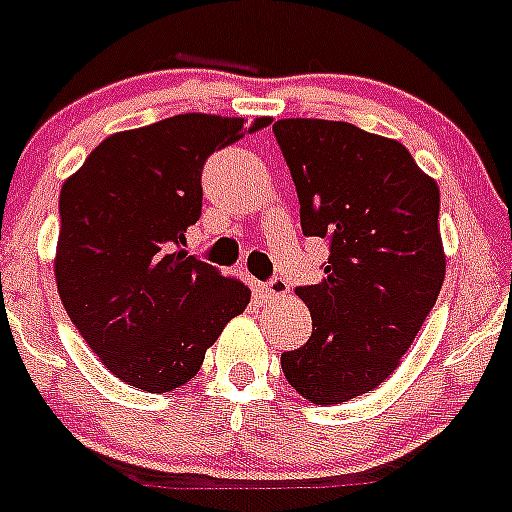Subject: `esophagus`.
<instances>
[{"label": "esophagus", "instance_id": "esophagus-1", "mask_svg": "<svg viewBox=\"0 0 512 512\" xmlns=\"http://www.w3.org/2000/svg\"><path fill=\"white\" fill-rule=\"evenodd\" d=\"M264 292L271 297V300H284L289 295V284L284 277H271L269 282L264 284Z\"/></svg>", "mask_w": 512, "mask_h": 512}]
</instances>
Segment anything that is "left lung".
I'll use <instances>...</instances> for the list:
<instances>
[{
    "mask_svg": "<svg viewBox=\"0 0 512 512\" xmlns=\"http://www.w3.org/2000/svg\"><path fill=\"white\" fill-rule=\"evenodd\" d=\"M305 235L325 238L320 284L297 287L312 336L284 351L287 382L315 405L372 392L395 372L441 292L438 187L408 148L351 122H274Z\"/></svg>",
    "mask_w": 512,
    "mask_h": 512,
    "instance_id": "left-lung-1",
    "label": "left lung"
}]
</instances>
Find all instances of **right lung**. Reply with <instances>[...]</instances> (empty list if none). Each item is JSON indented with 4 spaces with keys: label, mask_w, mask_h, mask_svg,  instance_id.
Returning <instances> with one entry per match:
<instances>
[{
    "label": "right lung",
    "mask_w": 512,
    "mask_h": 512,
    "mask_svg": "<svg viewBox=\"0 0 512 512\" xmlns=\"http://www.w3.org/2000/svg\"><path fill=\"white\" fill-rule=\"evenodd\" d=\"M243 117L176 115L102 140L58 200L56 284L71 323L122 382L169 392L200 372L251 289L184 251L202 215V169L266 128Z\"/></svg>",
    "instance_id": "right-lung-1"
}]
</instances>
